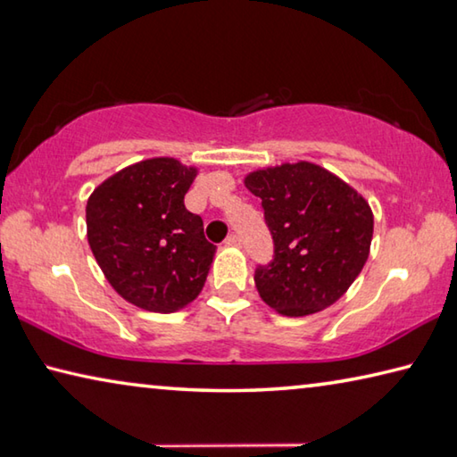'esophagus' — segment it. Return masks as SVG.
Masks as SVG:
<instances>
[{
	"mask_svg": "<svg viewBox=\"0 0 457 457\" xmlns=\"http://www.w3.org/2000/svg\"><path fill=\"white\" fill-rule=\"evenodd\" d=\"M226 245H231V248H237V245H240V236L229 234V236L226 237Z\"/></svg>",
	"mask_w": 457,
	"mask_h": 457,
	"instance_id": "obj_1",
	"label": "esophagus"
}]
</instances>
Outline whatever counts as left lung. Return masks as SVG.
<instances>
[{"label": "left lung", "mask_w": 457, "mask_h": 457, "mask_svg": "<svg viewBox=\"0 0 457 457\" xmlns=\"http://www.w3.org/2000/svg\"><path fill=\"white\" fill-rule=\"evenodd\" d=\"M245 187L262 199L274 244L270 262L254 272L262 301L287 317L333 305L370 252L374 217L366 199L311 162L256 170Z\"/></svg>", "instance_id": "1"}]
</instances>
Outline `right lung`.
<instances>
[{"mask_svg":"<svg viewBox=\"0 0 457 457\" xmlns=\"http://www.w3.org/2000/svg\"><path fill=\"white\" fill-rule=\"evenodd\" d=\"M197 170L150 158L115 172L87 201V240L105 278L126 301L172 313L201 293L215 245L185 207Z\"/></svg>","mask_w":457,"mask_h":457,"instance_id":"add662e5","label":"right lung"}]
</instances>
